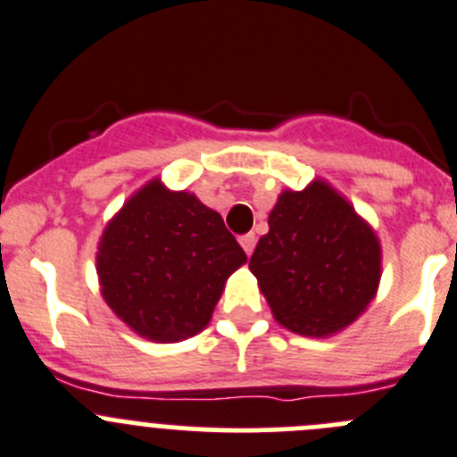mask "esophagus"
Listing matches in <instances>:
<instances>
[{
  "label": "esophagus",
  "mask_w": 457,
  "mask_h": 457,
  "mask_svg": "<svg viewBox=\"0 0 457 457\" xmlns=\"http://www.w3.org/2000/svg\"><path fill=\"white\" fill-rule=\"evenodd\" d=\"M238 243H241V248L245 250V253L253 254L254 243H257V237H254L253 232H248V234H243V237H238Z\"/></svg>",
  "instance_id": "34e87169"
}]
</instances>
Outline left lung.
<instances>
[{"instance_id":"obj_1","label":"left lung","mask_w":457,"mask_h":457,"mask_svg":"<svg viewBox=\"0 0 457 457\" xmlns=\"http://www.w3.org/2000/svg\"><path fill=\"white\" fill-rule=\"evenodd\" d=\"M250 270L279 325L325 338L352 325L374 300L381 245L338 191L315 180L277 198Z\"/></svg>"}]
</instances>
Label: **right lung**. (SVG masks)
Returning <instances> with one entry per match:
<instances>
[{"mask_svg": "<svg viewBox=\"0 0 457 457\" xmlns=\"http://www.w3.org/2000/svg\"><path fill=\"white\" fill-rule=\"evenodd\" d=\"M245 262L219 212L153 180L108 223L96 272L104 300L135 334L178 343L209 325L225 281Z\"/></svg>", "mask_w": 457, "mask_h": 457, "instance_id": "1", "label": "right lung"}]
</instances>
